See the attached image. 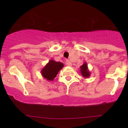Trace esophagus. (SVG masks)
<instances>
[{
  "instance_id": "34e87169",
  "label": "esophagus",
  "mask_w": 128,
  "mask_h": 128,
  "mask_svg": "<svg viewBox=\"0 0 128 128\" xmlns=\"http://www.w3.org/2000/svg\"><path fill=\"white\" fill-rule=\"evenodd\" d=\"M66 64L68 66H72L71 61H70V60H66Z\"/></svg>"
}]
</instances>
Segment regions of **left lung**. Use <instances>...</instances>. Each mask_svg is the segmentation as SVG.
Instances as JSON below:
<instances>
[{
	"instance_id": "8db88e82",
	"label": "left lung",
	"mask_w": 128,
	"mask_h": 128,
	"mask_svg": "<svg viewBox=\"0 0 128 128\" xmlns=\"http://www.w3.org/2000/svg\"><path fill=\"white\" fill-rule=\"evenodd\" d=\"M80 73L82 74V76H83L84 78H88L90 76V72L89 71L88 69V66H87V63L86 62H85L80 67Z\"/></svg>"
}]
</instances>
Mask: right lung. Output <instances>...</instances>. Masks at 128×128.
<instances>
[{"label":"right lung","mask_w":128,"mask_h":128,"mask_svg":"<svg viewBox=\"0 0 128 128\" xmlns=\"http://www.w3.org/2000/svg\"><path fill=\"white\" fill-rule=\"evenodd\" d=\"M64 67L63 63L51 59L41 69V74L48 81H52L56 77L59 70Z\"/></svg>","instance_id":"1"}]
</instances>
